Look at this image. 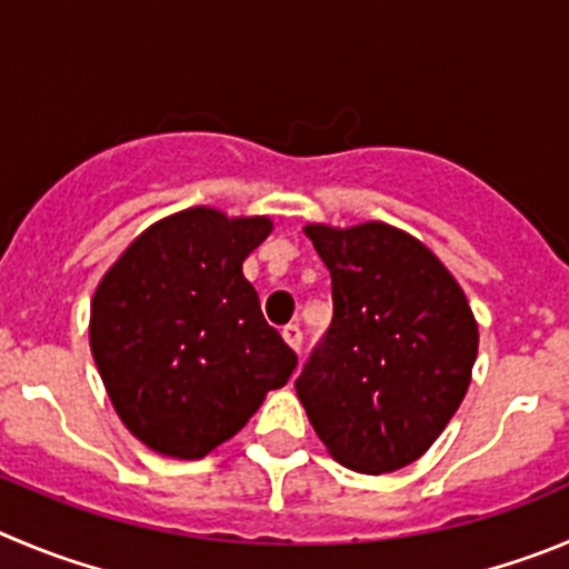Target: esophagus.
I'll use <instances>...</instances> for the list:
<instances>
[{
  "label": "esophagus",
  "instance_id": "1",
  "mask_svg": "<svg viewBox=\"0 0 569 569\" xmlns=\"http://www.w3.org/2000/svg\"><path fill=\"white\" fill-rule=\"evenodd\" d=\"M283 339H286V345H289V348H295L297 353H300V348H302L300 326H286L283 328Z\"/></svg>",
  "mask_w": 569,
  "mask_h": 569
}]
</instances>
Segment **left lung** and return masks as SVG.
I'll use <instances>...</instances> for the list:
<instances>
[{
	"label": "left lung",
	"mask_w": 569,
	"mask_h": 569,
	"mask_svg": "<svg viewBox=\"0 0 569 569\" xmlns=\"http://www.w3.org/2000/svg\"><path fill=\"white\" fill-rule=\"evenodd\" d=\"M306 236L331 272L333 317L295 387L342 466H410L452 421L477 359L463 289L418 238L381 221Z\"/></svg>",
	"instance_id": "left-lung-1"
}]
</instances>
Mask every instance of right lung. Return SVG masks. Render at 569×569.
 I'll list each match as a JSON object with an SVG mask.
<instances>
[{"mask_svg":"<svg viewBox=\"0 0 569 569\" xmlns=\"http://www.w3.org/2000/svg\"><path fill=\"white\" fill-rule=\"evenodd\" d=\"M269 232L267 216L190 207L148 227L100 280L94 365L120 421L153 452L204 458L289 381L297 353L241 272Z\"/></svg>","mask_w":569,"mask_h":569,"instance_id":"right-lung-1","label":"right lung"}]
</instances>
